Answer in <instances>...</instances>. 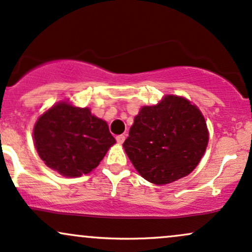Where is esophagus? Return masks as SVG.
Returning a JSON list of instances; mask_svg holds the SVG:
<instances>
[{
    "mask_svg": "<svg viewBox=\"0 0 252 252\" xmlns=\"http://www.w3.org/2000/svg\"><path fill=\"white\" fill-rule=\"evenodd\" d=\"M125 139H126L125 134H120V135H117V141H118L119 144H123L124 141H125Z\"/></svg>",
    "mask_w": 252,
    "mask_h": 252,
    "instance_id": "1",
    "label": "esophagus"
}]
</instances>
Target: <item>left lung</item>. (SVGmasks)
Wrapping results in <instances>:
<instances>
[{
  "mask_svg": "<svg viewBox=\"0 0 252 252\" xmlns=\"http://www.w3.org/2000/svg\"><path fill=\"white\" fill-rule=\"evenodd\" d=\"M207 143V125L197 107L168 95L159 104L141 108L124 148L144 179L166 185L194 170Z\"/></svg>",
  "mask_w": 252,
  "mask_h": 252,
  "instance_id": "left-lung-1",
  "label": "left lung"
}]
</instances>
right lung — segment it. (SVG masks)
I'll return each mask as SVG.
<instances>
[{
	"label": "right lung",
	"mask_w": 252,
	"mask_h": 252,
	"mask_svg": "<svg viewBox=\"0 0 252 252\" xmlns=\"http://www.w3.org/2000/svg\"><path fill=\"white\" fill-rule=\"evenodd\" d=\"M33 135L45 164L67 177L95 169L115 143L106 121L92 115L88 108H75L65 102L38 119Z\"/></svg>",
	"instance_id": "1"
}]
</instances>
